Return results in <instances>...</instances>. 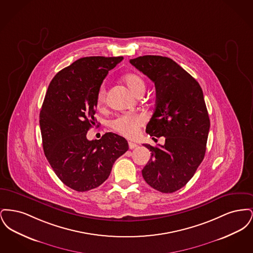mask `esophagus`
Returning a JSON list of instances; mask_svg holds the SVG:
<instances>
[{
	"label": "esophagus",
	"mask_w": 253,
	"mask_h": 253,
	"mask_svg": "<svg viewBox=\"0 0 253 253\" xmlns=\"http://www.w3.org/2000/svg\"><path fill=\"white\" fill-rule=\"evenodd\" d=\"M136 147H137V144H135V143H133V142H129V148H130L131 150L135 149Z\"/></svg>",
	"instance_id": "obj_1"
}]
</instances>
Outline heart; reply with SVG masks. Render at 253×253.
Returning a JSON list of instances; mask_svg holds the SVG:
<instances>
[{"label": "heart", "instance_id": "1", "mask_svg": "<svg viewBox=\"0 0 253 253\" xmlns=\"http://www.w3.org/2000/svg\"><path fill=\"white\" fill-rule=\"evenodd\" d=\"M123 82L131 91L132 95L140 96L144 93L146 84L143 78L135 73H129L123 77ZM105 101V89L101 86L96 95V103L97 105H102ZM143 124V120L139 116L132 115H124L117 118L111 122L112 128L121 133L126 137H134Z\"/></svg>", "mask_w": 253, "mask_h": 253}]
</instances>
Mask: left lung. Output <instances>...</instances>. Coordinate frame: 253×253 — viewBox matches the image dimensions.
<instances>
[{"mask_svg": "<svg viewBox=\"0 0 253 253\" xmlns=\"http://www.w3.org/2000/svg\"><path fill=\"white\" fill-rule=\"evenodd\" d=\"M156 86V109L146 132L165 137V144H143L151 159L142 169L155 190L174 193L184 187L203 161L210 119L203 91L195 79L174 60L147 55L130 60Z\"/></svg>", "mask_w": 253, "mask_h": 253, "instance_id": "obj_1", "label": "left lung"}]
</instances>
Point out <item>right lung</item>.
I'll return each instance as SVG.
<instances>
[{"mask_svg": "<svg viewBox=\"0 0 253 253\" xmlns=\"http://www.w3.org/2000/svg\"><path fill=\"white\" fill-rule=\"evenodd\" d=\"M123 57H85L60 70L50 84L40 113L44 155L67 187L77 192L95 189L106 180L115 161L128 149L127 140L106 132L88 140L95 126L96 95L109 71Z\"/></svg>", "mask_w": 253, "mask_h": 253, "instance_id": "right-lung-1", "label": "right lung"}]
</instances>
